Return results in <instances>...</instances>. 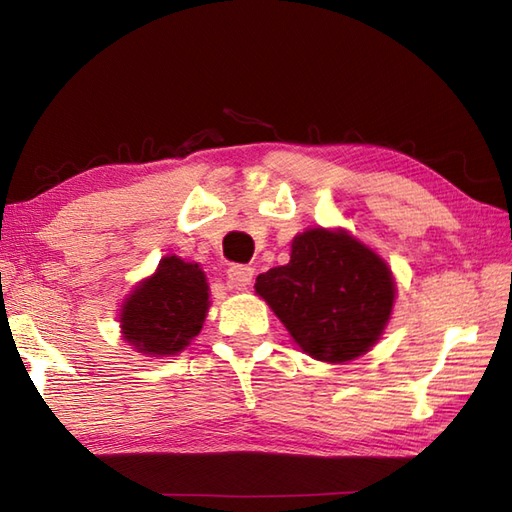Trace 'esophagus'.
<instances>
[{
	"instance_id": "obj_1",
	"label": "esophagus",
	"mask_w": 512,
	"mask_h": 512,
	"mask_svg": "<svg viewBox=\"0 0 512 512\" xmlns=\"http://www.w3.org/2000/svg\"><path fill=\"white\" fill-rule=\"evenodd\" d=\"M252 280H254V269H252V267H247V265H232V267L228 269V284H230V289H236V291L247 289V286L252 284Z\"/></svg>"
}]
</instances>
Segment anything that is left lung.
Instances as JSON below:
<instances>
[{"label": "left lung", "instance_id": "obj_1", "mask_svg": "<svg viewBox=\"0 0 512 512\" xmlns=\"http://www.w3.org/2000/svg\"><path fill=\"white\" fill-rule=\"evenodd\" d=\"M299 350L321 363H350L380 341L393 313L395 278L371 247L343 228H308L291 260L256 278Z\"/></svg>", "mask_w": 512, "mask_h": 512}]
</instances>
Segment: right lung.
<instances>
[{
	"mask_svg": "<svg viewBox=\"0 0 512 512\" xmlns=\"http://www.w3.org/2000/svg\"><path fill=\"white\" fill-rule=\"evenodd\" d=\"M210 289L199 263L180 256L160 258L152 276L123 299L119 323L123 341L152 358L176 356L202 332Z\"/></svg>",
	"mask_w": 512,
	"mask_h": 512,
	"instance_id": "add662e5",
	"label": "right lung"
}]
</instances>
